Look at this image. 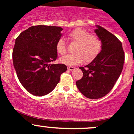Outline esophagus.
I'll use <instances>...</instances> for the list:
<instances>
[{
    "mask_svg": "<svg viewBox=\"0 0 134 134\" xmlns=\"http://www.w3.org/2000/svg\"><path fill=\"white\" fill-rule=\"evenodd\" d=\"M67 68H68L69 70H73L75 69V67H72V66H68V67H67Z\"/></svg>",
    "mask_w": 134,
    "mask_h": 134,
    "instance_id": "34e87169",
    "label": "esophagus"
}]
</instances>
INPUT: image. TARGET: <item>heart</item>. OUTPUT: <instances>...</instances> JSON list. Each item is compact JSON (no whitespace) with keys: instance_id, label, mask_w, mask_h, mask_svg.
<instances>
[{"instance_id":"heart-1","label":"heart","mask_w":134,"mask_h":134,"mask_svg":"<svg viewBox=\"0 0 134 134\" xmlns=\"http://www.w3.org/2000/svg\"><path fill=\"white\" fill-rule=\"evenodd\" d=\"M68 38L73 42L77 43L74 51L76 53L60 58V62L65 65H77L83 61L90 63L98 56L102 49L100 38L94 34H90L84 29H74L68 34ZM56 51L60 55H64L67 52V44L63 38H60L57 42Z\"/></svg>"}]
</instances>
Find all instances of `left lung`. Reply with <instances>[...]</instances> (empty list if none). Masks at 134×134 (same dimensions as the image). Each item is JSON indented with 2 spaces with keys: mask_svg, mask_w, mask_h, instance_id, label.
Returning <instances> with one entry per match:
<instances>
[{
  "mask_svg": "<svg viewBox=\"0 0 134 134\" xmlns=\"http://www.w3.org/2000/svg\"><path fill=\"white\" fill-rule=\"evenodd\" d=\"M96 27L94 32L102 41V49L90 64L79 67L83 76L76 81L78 90L90 99L102 98L111 90L120 76L125 60L121 41L103 27Z\"/></svg>",
  "mask_w": 134,
  "mask_h": 134,
  "instance_id": "1",
  "label": "left lung"
}]
</instances>
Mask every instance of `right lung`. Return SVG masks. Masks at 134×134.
Returning <instances> with one entry per match:
<instances>
[{
  "mask_svg": "<svg viewBox=\"0 0 134 134\" xmlns=\"http://www.w3.org/2000/svg\"><path fill=\"white\" fill-rule=\"evenodd\" d=\"M58 26L30 27L16 39L13 64L18 79L29 93L44 96L53 90L67 70L64 64H52L57 58L56 43L62 36Z\"/></svg>",
  "mask_w": 134,
  "mask_h": 134,
  "instance_id": "add662e5",
  "label": "right lung"
}]
</instances>
